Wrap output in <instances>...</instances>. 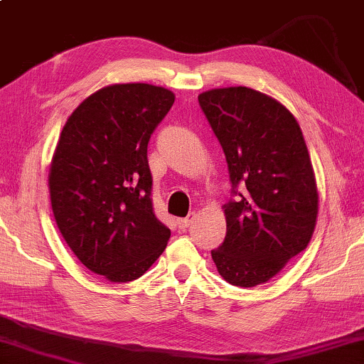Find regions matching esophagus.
<instances>
[{"label": "esophagus", "instance_id": "1", "mask_svg": "<svg viewBox=\"0 0 364 364\" xmlns=\"http://www.w3.org/2000/svg\"><path fill=\"white\" fill-rule=\"evenodd\" d=\"M196 217H198L196 213H191V214H189V215L186 217V219H178L176 224H178V227H180V229H188V227L193 224Z\"/></svg>", "mask_w": 364, "mask_h": 364}]
</instances>
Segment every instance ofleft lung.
Returning a JSON list of instances; mask_svg holds the SVG:
<instances>
[{
  "label": "left lung",
  "mask_w": 364,
  "mask_h": 364,
  "mask_svg": "<svg viewBox=\"0 0 364 364\" xmlns=\"http://www.w3.org/2000/svg\"><path fill=\"white\" fill-rule=\"evenodd\" d=\"M198 100L237 196L222 208L225 240L210 255L230 284H264L309 245L317 224L318 191L302 130L286 106L247 86L214 88Z\"/></svg>",
  "instance_id": "1"
}]
</instances>
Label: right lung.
Here are the masks:
<instances>
[{
	"instance_id": "1",
	"label": "right lung",
	"mask_w": 364,
	"mask_h": 364,
	"mask_svg": "<svg viewBox=\"0 0 364 364\" xmlns=\"http://www.w3.org/2000/svg\"><path fill=\"white\" fill-rule=\"evenodd\" d=\"M173 102L164 86H105L70 114L53 151L48 191L58 230L111 283L140 278L170 240L151 208L147 145Z\"/></svg>"
}]
</instances>
